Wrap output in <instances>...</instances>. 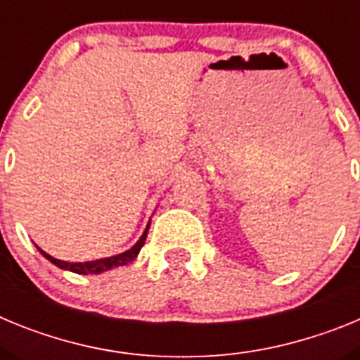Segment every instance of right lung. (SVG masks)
Instances as JSON below:
<instances>
[{
	"label": "right lung",
	"mask_w": 360,
	"mask_h": 360,
	"mask_svg": "<svg viewBox=\"0 0 360 360\" xmlns=\"http://www.w3.org/2000/svg\"><path fill=\"white\" fill-rule=\"evenodd\" d=\"M148 229H149V225H148ZM148 229L144 231V234H142L141 240L136 241V243L133 245L129 250H126V252H122V254H117V256L104 257V259H97V262L66 263V262H61V259H56V257H52L50 254H46L44 250H41V249H39V252L43 254V256L46 257L49 262H52L53 265L59 266V269L72 270V272H75V274H98V272L110 270V269H113V266H122V265H126V263L133 262V259L136 257V254L141 252L142 245H144L146 236H148Z\"/></svg>",
	"instance_id": "add662e5"
}]
</instances>
